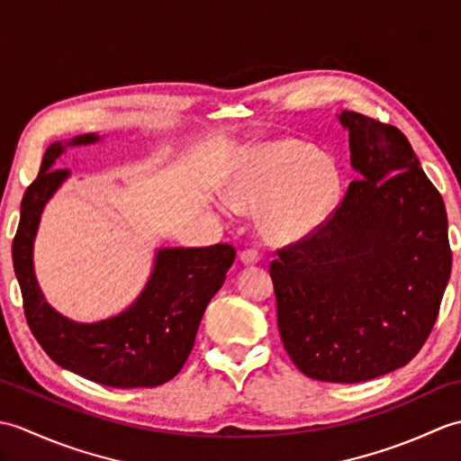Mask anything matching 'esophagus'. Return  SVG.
<instances>
[{
  "instance_id": "34e87169",
  "label": "esophagus",
  "mask_w": 461,
  "mask_h": 461,
  "mask_svg": "<svg viewBox=\"0 0 461 461\" xmlns=\"http://www.w3.org/2000/svg\"><path fill=\"white\" fill-rule=\"evenodd\" d=\"M240 259L246 263V266H256V263L261 259V256H259L258 249H243L240 253Z\"/></svg>"
}]
</instances>
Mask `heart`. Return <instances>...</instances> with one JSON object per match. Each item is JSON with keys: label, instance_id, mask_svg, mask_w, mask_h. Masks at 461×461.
<instances>
[{"label": "heart", "instance_id": "heart-1", "mask_svg": "<svg viewBox=\"0 0 461 461\" xmlns=\"http://www.w3.org/2000/svg\"><path fill=\"white\" fill-rule=\"evenodd\" d=\"M238 210H261V231L273 243L311 236L340 203L342 180L335 160L295 140L259 146L228 182Z\"/></svg>", "mask_w": 461, "mask_h": 461}]
</instances>
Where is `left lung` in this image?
Listing matches in <instances>:
<instances>
[{"mask_svg": "<svg viewBox=\"0 0 461 461\" xmlns=\"http://www.w3.org/2000/svg\"><path fill=\"white\" fill-rule=\"evenodd\" d=\"M360 172L317 231L277 249L269 273L287 355L312 380L355 384L424 347L452 271L447 215L396 126L342 111Z\"/></svg>", "mask_w": 461, "mask_h": 461, "instance_id": "obj_1", "label": "left lung"}]
</instances>
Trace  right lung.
I'll return each instance as SVG.
<instances>
[{
	"instance_id": "obj_1",
	"label": "right lung",
	"mask_w": 461,
	"mask_h": 461,
	"mask_svg": "<svg viewBox=\"0 0 461 461\" xmlns=\"http://www.w3.org/2000/svg\"><path fill=\"white\" fill-rule=\"evenodd\" d=\"M96 140V134H83L67 146ZM63 150L61 142L45 150L37 178L23 194L12 246L27 325L49 358L86 380L111 388L160 386L182 370L203 311L223 285L236 249L228 243L160 249L142 295L121 315L93 325L61 317L47 305L35 281L33 240L43 205L68 176L65 168H53Z\"/></svg>"
}]
</instances>
